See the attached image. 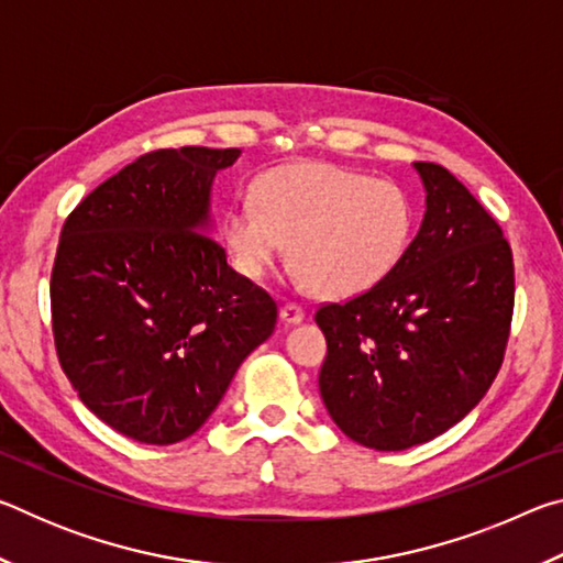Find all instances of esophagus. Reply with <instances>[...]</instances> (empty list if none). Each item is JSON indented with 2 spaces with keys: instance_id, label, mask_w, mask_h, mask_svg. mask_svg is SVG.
Returning <instances> with one entry per match:
<instances>
[{
  "instance_id": "obj_1",
  "label": "esophagus",
  "mask_w": 563,
  "mask_h": 563,
  "mask_svg": "<svg viewBox=\"0 0 563 563\" xmlns=\"http://www.w3.org/2000/svg\"><path fill=\"white\" fill-rule=\"evenodd\" d=\"M302 318H305V310L300 308V305L285 302L280 308V320L285 322V325H298V322H302Z\"/></svg>"
}]
</instances>
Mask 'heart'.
Segmentation results:
<instances>
[{
    "label": "heart",
    "instance_id": "b5f03b06",
    "mask_svg": "<svg viewBox=\"0 0 563 563\" xmlns=\"http://www.w3.org/2000/svg\"><path fill=\"white\" fill-rule=\"evenodd\" d=\"M412 228V198L395 180L302 161L255 180L253 203L228 211L223 241L247 280H263L290 243L295 278L325 298H352L397 268Z\"/></svg>",
    "mask_w": 563,
    "mask_h": 563
}]
</instances>
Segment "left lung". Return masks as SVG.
I'll return each instance as SVG.
<instances>
[{"label":"left lung","mask_w":563,"mask_h":563,"mask_svg":"<svg viewBox=\"0 0 563 563\" xmlns=\"http://www.w3.org/2000/svg\"><path fill=\"white\" fill-rule=\"evenodd\" d=\"M427 211L375 288L328 302L320 397L352 442L399 452L472 412L497 377L514 312V261L499 223L450 170L415 161Z\"/></svg>","instance_id":"8db88e82"}]
</instances>
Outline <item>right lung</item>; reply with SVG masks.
<instances>
[{
  "instance_id": "right-lung-1",
  "label": "right lung",
  "mask_w": 563,
  "mask_h": 563,
  "mask_svg": "<svg viewBox=\"0 0 563 563\" xmlns=\"http://www.w3.org/2000/svg\"><path fill=\"white\" fill-rule=\"evenodd\" d=\"M241 148L139 156L74 208L52 268L59 365L101 422L144 444L201 430L278 305L211 238V186Z\"/></svg>"
}]
</instances>
